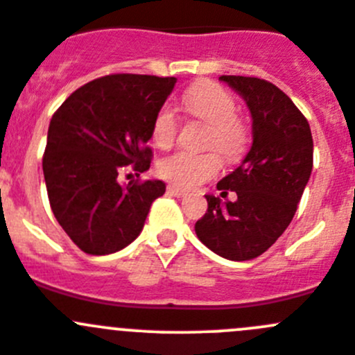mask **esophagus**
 I'll return each mask as SVG.
<instances>
[{
	"label": "esophagus",
	"mask_w": 355,
	"mask_h": 355,
	"mask_svg": "<svg viewBox=\"0 0 355 355\" xmlns=\"http://www.w3.org/2000/svg\"><path fill=\"white\" fill-rule=\"evenodd\" d=\"M167 191L171 195H174V197H183V195H187V190H184V188L175 187V184H168Z\"/></svg>",
	"instance_id": "esophagus-1"
}]
</instances>
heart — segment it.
Returning a JSON list of instances; mask_svg holds the SVG:
<instances>
[{
	"label": "heart",
	"instance_id": "obj_1",
	"mask_svg": "<svg viewBox=\"0 0 355 355\" xmlns=\"http://www.w3.org/2000/svg\"><path fill=\"white\" fill-rule=\"evenodd\" d=\"M184 103L191 116L209 125L206 137L207 148H216L229 162L239 160L245 155L248 146V128L237 118V102L229 91L218 84L202 83L188 91ZM178 110L172 103H164L153 121V142L158 148H168L178 135ZM222 165V156L216 151L191 153L178 149L160 158L156 171L174 184L195 187L216 175Z\"/></svg>",
	"mask_w": 355,
	"mask_h": 355
}]
</instances>
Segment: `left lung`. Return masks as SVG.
I'll use <instances>...</instances> for the list:
<instances>
[{
	"label": "left lung",
	"mask_w": 355,
	"mask_h": 355,
	"mask_svg": "<svg viewBox=\"0 0 355 355\" xmlns=\"http://www.w3.org/2000/svg\"><path fill=\"white\" fill-rule=\"evenodd\" d=\"M252 112L253 142L245 160L216 184L225 199L206 195L195 223L200 241L229 260H252L276 243L294 218L313 167V139L303 112L284 91L259 77L222 76Z\"/></svg>",
	"instance_id": "obj_1"
}]
</instances>
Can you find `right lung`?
<instances>
[{
    "label": "right lung",
    "mask_w": 355,
    "mask_h": 355,
    "mask_svg": "<svg viewBox=\"0 0 355 355\" xmlns=\"http://www.w3.org/2000/svg\"><path fill=\"white\" fill-rule=\"evenodd\" d=\"M175 77L112 73L76 89L54 112L44 178L51 209L71 241L89 255H109L141 234L158 180L119 184L118 175L148 171L153 121Z\"/></svg>",
    "instance_id": "right-lung-1"
}]
</instances>
